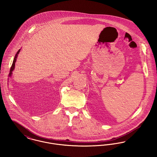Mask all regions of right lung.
Instances as JSON below:
<instances>
[{
  "label": "right lung",
  "mask_w": 157,
  "mask_h": 157,
  "mask_svg": "<svg viewBox=\"0 0 157 157\" xmlns=\"http://www.w3.org/2000/svg\"><path fill=\"white\" fill-rule=\"evenodd\" d=\"M20 50H21V49H19V50L17 52V54H16L15 56V57H14V59H13V61L12 65V66H11L10 69V74H9V76H11V75H12V71H13L14 70V69H15V62H16V61H17V57H18V55L19 53Z\"/></svg>",
  "instance_id": "right-lung-1"
}]
</instances>
